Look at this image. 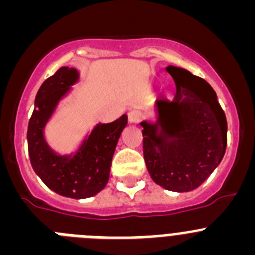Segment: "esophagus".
Masks as SVG:
<instances>
[{"label": "esophagus", "mask_w": 255, "mask_h": 255, "mask_svg": "<svg viewBox=\"0 0 255 255\" xmlns=\"http://www.w3.org/2000/svg\"><path fill=\"white\" fill-rule=\"evenodd\" d=\"M128 119H129V121L131 124H136L140 121L141 114L138 111V110H131V111L128 114Z\"/></svg>", "instance_id": "34e87169"}]
</instances>
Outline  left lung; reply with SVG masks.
<instances>
[{"mask_svg":"<svg viewBox=\"0 0 255 255\" xmlns=\"http://www.w3.org/2000/svg\"><path fill=\"white\" fill-rule=\"evenodd\" d=\"M166 71L176 84V96L173 101H155V123H140L144 161L155 184L182 193L202 185L221 163L227 121L204 79L176 66Z\"/></svg>","mask_w":255,"mask_h":255,"instance_id":"obj_1","label":"left lung"}]
</instances>
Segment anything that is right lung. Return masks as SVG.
Wrapping results in <instances>:
<instances>
[{"label":"right lung","instance_id":"right-lung-1","mask_svg":"<svg viewBox=\"0 0 255 255\" xmlns=\"http://www.w3.org/2000/svg\"><path fill=\"white\" fill-rule=\"evenodd\" d=\"M79 79L78 70L64 66L40 85L28 125V152L40 180L62 197L84 199L107 185L117 141L128 116L110 124H98L74 155H58L49 148L43 130L56 106Z\"/></svg>","mask_w":255,"mask_h":255}]
</instances>
